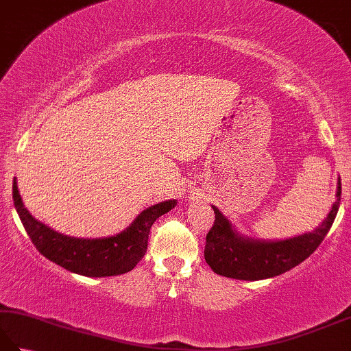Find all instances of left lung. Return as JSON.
I'll list each match as a JSON object with an SVG mask.
<instances>
[{
  "label": "left lung",
  "instance_id": "1",
  "mask_svg": "<svg viewBox=\"0 0 351 351\" xmlns=\"http://www.w3.org/2000/svg\"><path fill=\"white\" fill-rule=\"evenodd\" d=\"M339 202L341 181L337 202L322 225L312 232L280 241H259L240 235L219 208L213 206L215 220L206 234V264L214 273L240 280H259L285 273L309 258L322 244L337 217Z\"/></svg>",
  "mask_w": 351,
  "mask_h": 351
}]
</instances>
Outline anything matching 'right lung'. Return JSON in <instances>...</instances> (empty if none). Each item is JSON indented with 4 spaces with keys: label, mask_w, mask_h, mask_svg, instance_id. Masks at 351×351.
Segmentation results:
<instances>
[{
    "label": "right lung",
    "mask_w": 351,
    "mask_h": 351,
    "mask_svg": "<svg viewBox=\"0 0 351 351\" xmlns=\"http://www.w3.org/2000/svg\"><path fill=\"white\" fill-rule=\"evenodd\" d=\"M13 202L29 240L45 258L68 271L88 278H106L131 271L145 256L154 221L175 208L176 200H166L146 208L123 232L108 238H73L56 232L36 220L22 204L16 178L13 180Z\"/></svg>",
    "instance_id": "add662e5"
}]
</instances>
